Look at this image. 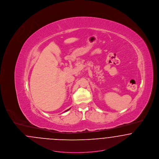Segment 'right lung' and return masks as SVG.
<instances>
[{
	"label": "right lung",
	"instance_id": "1",
	"mask_svg": "<svg viewBox=\"0 0 159 159\" xmlns=\"http://www.w3.org/2000/svg\"><path fill=\"white\" fill-rule=\"evenodd\" d=\"M70 110V109H68V110H66V111H68V110Z\"/></svg>",
	"mask_w": 159,
	"mask_h": 159
}]
</instances>
